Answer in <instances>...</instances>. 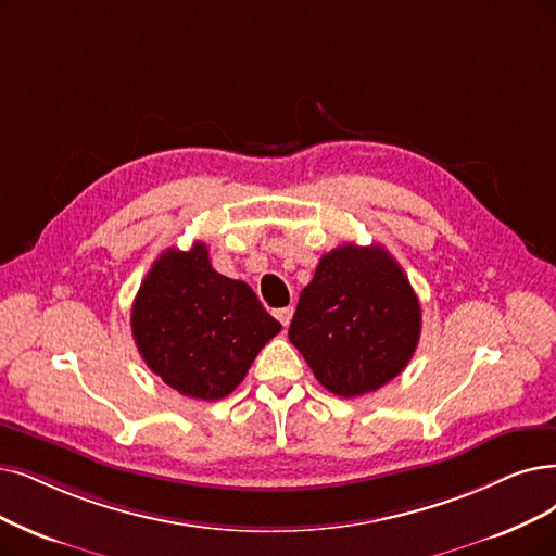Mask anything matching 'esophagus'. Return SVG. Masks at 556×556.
<instances>
[{
	"label": "esophagus",
	"instance_id": "1",
	"mask_svg": "<svg viewBox=\"0 0 556 556\" xmlns=\"http://www.w3.org/2000/svg\"><path fill=\"white\" fill-rule=\"evenodd\" d=\"M276 317H278V321L287 328L290 326V321H292V317H294V307L292 305H287V307H280V309H276Z\"/></svg>",
	"mask_w": 556,
	"mask_h": 556
}]
</instances>
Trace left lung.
Returning <instances> with one entry per match:
<instances>
[{
    "instance_id": "8db88e82",
    "label": "left lung",
    "mask_w": 556,
    "mask_h": 556,
    "mask_svg": "<svg viewBox=\"0 0 556 556\" xmlns=\"http://www.w3.org/2000/svg\"><path fill=\"white\" fill-rule=\"evenodd\" d=\"M419 332L421 307L396 260L383 247L344 243L301 292L290 342L328 392L349 399L402 374Z\"/></svg>"
}]
</instances>
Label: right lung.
<instances>
[{"mask_svg":"<svg viewBox=\"0 0 556 556\" xmlns=\"http://www.w3.org/2000/svg\"><path fill=\"white\" fill-rule=\"evenodd\" d=\"M280 328L247 282L212 269L203 241L164 251L131 305V336L146 365L203 402L230 394Z\"/></svg>","mask_w":556,"mask_h":556,"instance_id":"right-lung-1","label":"right lung"}]
</instances>
